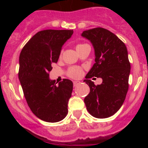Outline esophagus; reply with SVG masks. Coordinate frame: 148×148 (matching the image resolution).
I'll list each match as a JSON object with an SVG mask.
<instances>
[{
  "instance_id": "esophagus-1",
  "label": "esophagus",
  "mask_w": 148,
  "mask_h": 148,
  "mask_svg": "<svg viewBox=\"0 0 148 148\" xmlns=\"http://www.w3.org/2000/svg\"><path fill=\"white\" fill-rule=\"evenodd\" d=\"M80 84H81V82H80V81H73V85H74V87H76V86H78V85Z\"/></svg>"
}]
</instances>
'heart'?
<instances>
[{
  "label": "heart",
  "instance_id": "b5f03b06",
  "mask_svg": "<svg viewBox=\"0 0 148 148\" xmlns=\"http://www.w3.org/2000/svg\"><path fill=\"white\" fill-rule=\"evenodd\" d=\"M88 45L87 44H79L76 46V49L81 48V47H84V46ZM60 56H62V53H60ZM83 74V71L80 67H70L67 71V76L70 78H73V79H76V78L81 77Z\"/></svg>",
  "mask_w": 148,
  "mask_h": 148
}]
</instances>
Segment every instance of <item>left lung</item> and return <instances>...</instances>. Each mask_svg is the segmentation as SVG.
I'll use <instances>...</instances> for the list:
<instances>
[{"instance_id": "8db88e82", "label": "left lung", "mask_w": 148, "mask_h": 148, "mask_svg": "<svg viewBox=\"0 0 148 148\" xmlns=\"http://www.w3.org/2000/svg\"><path fill=\"white\" fill-rule=\"evenodd\" d=\"M81 35L91 42L95 53V63L84 81L90 87L84 102L93 117L108 118L120 109L129 89L131 65L127 47L115 34L101 27L84 30ZM93 76L101 77L102 84L95 85L89 79Z\"/></svg>"}]
</instances>
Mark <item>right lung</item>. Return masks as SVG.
Segmentation results:
<instances>
[{"label": "right lung", "mask_w": 148, "mask_h": 148, "mask_svg": "<svg viewBox=\"0 0 148 148\" xmlns=\"http://www.w3.org/2000/svg\"><path fill=\"white\" fill-rule=\"evenodd\" d=\"M73 30H45L25 44L19 56L18 79L32 112L48 123H57L68 113L73 83L64 79L56 85L49 79L52 64L56 63L62 45Z\"/></svg>", "instance_id": "right-lung-1"}]
</instances>
